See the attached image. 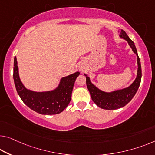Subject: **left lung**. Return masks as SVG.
<instances>
[{"mask_svg":"<svg viewBox=\"0 0 155 155\" xmlns=\"http://www.w3.org/2000/svg\"><path fill=\"white\" fill-rule=\"evenodd\" d=\"M118 32L120 33V38L127 41L129 46L137 56V74L132 84L124 88L115 90L111 92H105L99 89L95 85L92 84L88 76L84 74L86 77L87 87L91 94L92 101L97 107L106 110L117 109L127 104L137 93L140 84V80H141V65H140V59L138 55L134 43L129 39L128 35L123 30L120 29Z\"/></svg>","mask_w":155,"mask_h":155,"instance_id":"8db88e82","label":"left lung"}]
</instances>
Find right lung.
Wrapping results in <instances>:
<instances>
[{"instance_id":"right-lung-1","label":"right lung","mask_w":155,"mask_h":155,"mask_svg":"<svg viewBox=\"0 0 155 155\" xmlns=\"http://www.w3.org/2000/svg\"><path fill=\"white\" fill-rule=\"evenodd\" d=\"M79 74V71H77L62 77L58 85L52 91H33L23 84L16 56L14 61L13 78L18 94L27 107L42 115H55L63 111L70 102L74 85Z\"/></svg>"}]
</instances>
